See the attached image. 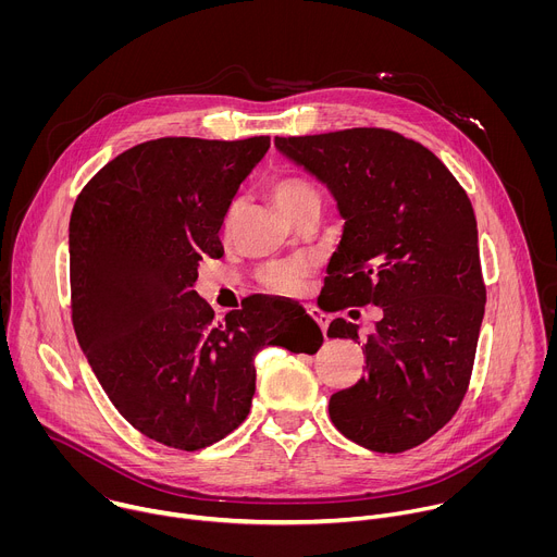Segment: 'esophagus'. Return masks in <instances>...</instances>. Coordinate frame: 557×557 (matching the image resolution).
<instances>
[{"instance_id":"1","label":"esophagus","mask_w":557,"mask_h":557,"mask_svg":"<svg viewBox=\"0 0 557 557\" xmlns=\"http://www.w3.org/2000/svg\"><path fill=\"white\" fill-rule=\"evenodd\" d=\"M308 314L312 317V320L317 322V324H320V329H322V333L326 335V331H329V314H324L322 310H317V308H308Z\"/></svg>"}]
</instances>
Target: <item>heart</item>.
Listing matches in <instances>:
<instances>
[{
    "label": "heart",
    "instance_id": "b5f03b06",
    "mask_svg": "<svg viewBox=\"0 0 557 557\" xmlns=\"http://www.w3.org/2000/svg\"><path fill=\"white\" fill-rule=\"evenodd\" d=\"M271 191V198L275 200L277 209L288 218L293 220L297 213H301L304 209H310V207H322V196L320 191H317V187L301 178V176H295V174H286V176H280L271 183L269 187ZM235 205L226 211V218H224V228L231 226V220L235 215ZM310 277V267L306 262H277V264H269L262 273H260V280L262 284L273 290V293H282V295H295L304 288L306 280Z\"/></svg>",
    "mask_w": 557,
    "mask_h": 557
}]
</instances>
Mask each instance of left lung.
Masks as SVG:
<instances>
[{"label": "left lung", "instance_id": "8db88e82", "mask_svg": "<svg viewBox=\"0 0 557 557\" xmlns=\"http://www.w3.org/2000/svg\"><path fill=\"white\" fill-rule=\"evenodd\" d=\"M275 145L329 185L346 218L326 277L331 310H383L363 344V376L331 396V419L372 451L412 449L469 387L487 301L473 207L438 158L399 132L352 127ZM329 337L359 342L344 317Z\"/></svg>", "mask_w": 557, "mask_h": 557}]
</instances>
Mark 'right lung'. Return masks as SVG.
<instances>
[{"label": "right lung", "instance_id": "add662e5", "mask_svg": "<svg viewBox=\"0 0 557 557\" xmlns=\"http://www.w3.org/2000/svg\"><path fill=\"white\" fill-rule=\"evenodd\" d=\"M269 147V136L147 140L99 170L72 209L76 339L121 417L174 449L209 447L247 419L260 348L312 355L324 342L308 314L275 335L267 295L213 320L191 290L202 256L222 258L224 215Z\"/></svg>", "mask_w": 557, "mask_h": 557}]
</instances>
